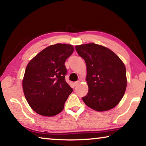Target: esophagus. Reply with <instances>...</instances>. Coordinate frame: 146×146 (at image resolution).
Returning <instances> with one entry per match:
<instances>
[{
  "label": "esophagus",
  "mask_w": 146,
  "mask_h": 146,
  "mask_svg": "<svg viewBox=\"0 0 146 146\" xmlns=\"http://www.w3.org/2000/svg\"><path fill=\"white\" fill-rule=\"evenodd\" d=\"M80 80H78V81H76V82H75L74 84H75V86H78L79 84H80Z\"/></svg>",
  "instance_id": "1"
}]
</instances>
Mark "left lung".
<instances>
[{
	"mask_svg": "<svg viewBox=\"0 0 146 146\" xmlns=\"http://www.w3.org/2000/svg\"><path fill=\"white\" fill-rule=\"evenodd\" d=\"M87 66L88 93L82 100L88 107L104 111L115 107L127 86L126 70L123 62L110 49L90 43L76 46Z\"/></svg>",
	"mask_w": 146,
	"mask_h": 146,
	"instance_id": "8db88e82",
	"label": "left lung"
}]
</instances>
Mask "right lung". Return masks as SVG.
<instances>
[{
  "instance_id": "obj_1",
  "label": "right lung",
  "mask_w": 146,
  "mask_h": 146,
  "mask_svg": "<svg viewBox=\"0 0 146 146\" xmlns=\"http://www.w3.org/2000/svg\"><path fill=\"white\" fill-rule=\"evenodd\" d=\"M73 51L70 44H56L43 49L28 63L23 80L24 93L38 114L52 117L63 110L73 91L66 82L64 64Z\"/></svg>"
}]
</instances>
